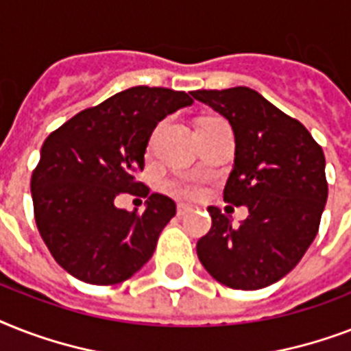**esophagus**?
<instances>
[{"label":"esophagus","instance_id":"obj_1","mask_svg":"<svg viewBox=\"0 0 351 351\" xmlns=\"http://www.w3.org/2000/svg\"><path fill=\"white\" fill-rule=\"evenodd\" d=\"M191 211V208L189 206H186V204H178V208H176V213H178V217H184V215H187Z\"/></svg>","mask_w":351,"mask_h":351}]
</instances>
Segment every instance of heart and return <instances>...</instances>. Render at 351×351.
Returning a JSON list of instances; mask_svg holds the SVG:
<instances>
[{
    "label": "heart",
    "mask_w": 351,
    "mask_h": 351,
    "mask_svg": "<svg viewBox=\"0 0 351 351\" xmlns=\"http://www.w3.org/2000/svg\"><path fill=\"white\" fill-rule=\"evenodd\" d=\"M171 191L175 193L176 197L198 198L202 195V186L195 178H178L171 182Z\"/></svg>",
    "instance_id": "heart-1"
}]
</instances>
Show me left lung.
I'll return each instance as SVG.
<instances>
[{
    "mask_svg": "<svg viewBox=\"0 0 351 351\" xmlns=\"http://www.w3.org/2000/svg\"><path fill=\"white\" fill-rule=\"evenodd\" d=\"M193 98L233 127L234 165L224 200L250 211L233 228L209 206L213 224L198 240V258L228 288H266L299 264L319 231L328 198L322 147L299 120L250 87L195 90Z\"/></svg>",
    "mask_w": 351,
    "mask_h": 351,
    "instance_id": "8db88e82",
    "label": "left lung"
}]
</instances>
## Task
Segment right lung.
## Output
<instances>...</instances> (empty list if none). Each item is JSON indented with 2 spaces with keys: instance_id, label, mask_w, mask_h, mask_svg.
Returning a JSON list of instances; mask_svg holds the SVG:
<instances>
[{
  "instance_id": "right-lung-1",
  "label": "right lung",
  "mask_w": 351,
  "mask_h": 351,
  "mask_svg": "<svg viewBox=\"0 0 351 351\" xmlns=\"http://www.w3.org/2000/svg\"><path fill=\"white\" fill-rule=\"evenodd\" d=\"M193 100L184 90L138 85L78 112L41 145L30 178L34 219L60 266L89 284L132 277L153 256L176 204L153 193L143 214L114 206L121 192L147 196L138 182L151 132Z\"/></svg>"
}]
</instances>
